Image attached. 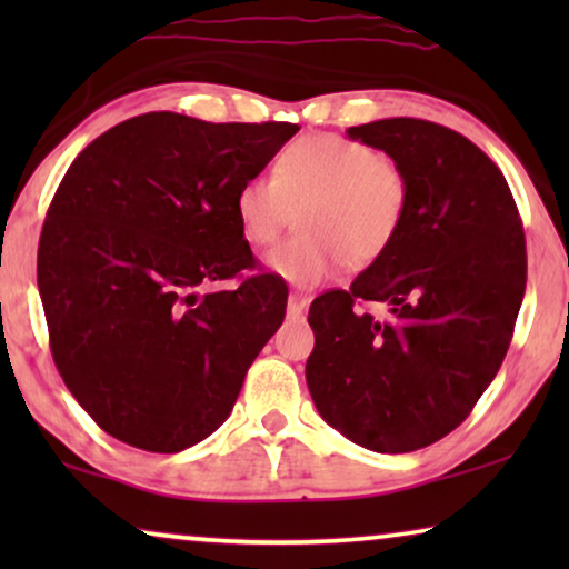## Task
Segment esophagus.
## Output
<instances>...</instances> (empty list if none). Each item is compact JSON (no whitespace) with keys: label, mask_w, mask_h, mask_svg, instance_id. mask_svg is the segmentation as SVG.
<instances>
[{"label":"esophagus","mask_w":569,"mask_h":569,"mask_svg":"<svg viewBox=\"0 0 569 569\" xmlns=\"http://www.w3.org/2000/svg\"><path fill=\"white\" fill-rule=\"evenodd\" d=\"M308 310V298L302 292H290V298H287V313L300 318L302 313Z\"/></svg>","instance_id":"esophagus-1"}]
</instances>
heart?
Returning a JSON list of instances; mask_svg holds the SVG:
<instances>
[{
  "label": "heart",
  "mask_w": 569,
  "mask_h": 569,
  "mask_svg": "<svg viewBox=\"0 0 569 569\" xmlns=\"http://www.w3.org/2000/svg\"><path fill=\"white\" fill-rule=\"evenodd\" d=\"M300 236L267 256L269 271L300 287L321 284L349 263H376L399 236L409 209V176L376 147L341 134H306L279 154L274 176H251L236 193L238 228L269 246L290 222Z\"/></svg>",
  "instance_id": "obj_1"
}]
</instances>
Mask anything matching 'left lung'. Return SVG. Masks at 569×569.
<instances>
[{"label":"left lung","mask_w":569,"mask_h":569,"mask_svg":"<svg viewBox=\"0 0 569 569\" xmlns=\"http://www.w3.org/2000/svg\"><path fill=\"white\" fill-rule=\"evenodd\" d=\"M409 176L391 248L349 290L313 300L306 362L326 422L376 453L427 448L471 415L508 355L526 292V236L500 168L422 119L347 129ZM362 301H386L380 322Z\"/></svg>","instance_id":"left-lung-1"}]
</instances>
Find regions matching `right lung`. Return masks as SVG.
Wrapping results in <instances>:
<instances>
[{
	"mask_svg": "<svg viewBox=\"0 0 569 569\" xmlns=\"http://www.w3.org/2000/svg\"><path fill=\"white\" fill-rule=\"evenodd\" d=\"M298 129L152 111L100 134L61 178L38 292L59 376L116 440L178 453L230 417L287 308L282 279L256 269L236 193ZM222 278L237 290L196 292Z\"/></svg>",
	"mask_w": 569,
	"mask_h": 569,
	"instance_id": "obj_1",
	"label": "right lung"
}]
</instances>
